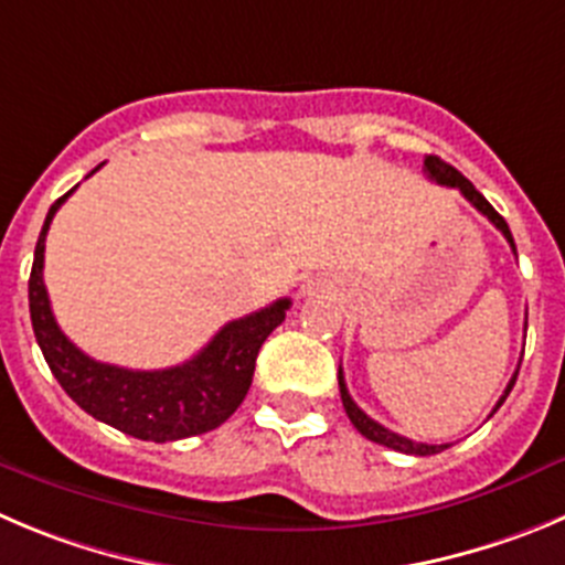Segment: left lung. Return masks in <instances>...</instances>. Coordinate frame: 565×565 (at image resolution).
Wrapping results in <instances>:
<instances>
[{"mask_svg":"<svg viewBox=\"0 0 565 565\" xmlns=\"http://www.w3.org/2000/svg\"><path fill=\"white\" fill-rule=\"evenodd\" d=\"M424 172H426V175L431 178V181L440 183V186L460 189L462 198H466L468 203H471L473 209L479 211V214H484V217H488L490 223H493V225H497L499 231H502L504 239L510 242V247H513V253H515L513 234H510V228H508V223H504V217H502V214H499L497 209H493V205L488 203V200L482 198V194L477 192V186H473V183L468 181V178L462 175V172H457L455 167H449V163L440 161V158H437V156H426V161H424ZM515 376H519V367H515L513 379H510L508 387H504L502 398H499V402H497V407H493V413H497V409L502 407L504 398H508V395H510V390H513V384H515ZM337 379H340L342 407H345L348 418H351V424L356 426V431H360V435H365L367 440L379 443V446H387V449H393V451H404V455H415V457H429V455H437V451L449 449V446H451V443H440V446H431V443H415V440H409V437L395 435V431L384 429L382 424H376V420H373L371 415H365V413H362L360 407H356L354 398H351V393H348V387H345V376H342V367H340V373H337ZM493 413H490V415H493ZM490 415H488V418H490Z\"/></svg>","mask_w":565,"mask_h":565,"instance_id":"1","label":"left lung"}]
</instances>
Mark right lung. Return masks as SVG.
<instances>
[{
	"label": "right lung",
	"mask_w": 565,
	"mask_h": 565,
	"mask_svg": "<svg viewBox=\"0 0 565 565\" xmlns=\"http://www.w3.org/2000/svg\"><path fill=\"white\" fill-rule=\"evenodd\" d=\"M75 189H68L50 205L44 228L35 242L33 273H30V320L52 376L92 418L139 440L167 443L217 429L245 402L256 371L258 348L276 326L284 323L289 298L276 300L247 318L231 320L211 337L200 354L183 365L163 367V371H128L92 360L57 329L44 287L46 231L55 211Z\"/></svg>",
	"instance_id": "1"
}]
</instances>
